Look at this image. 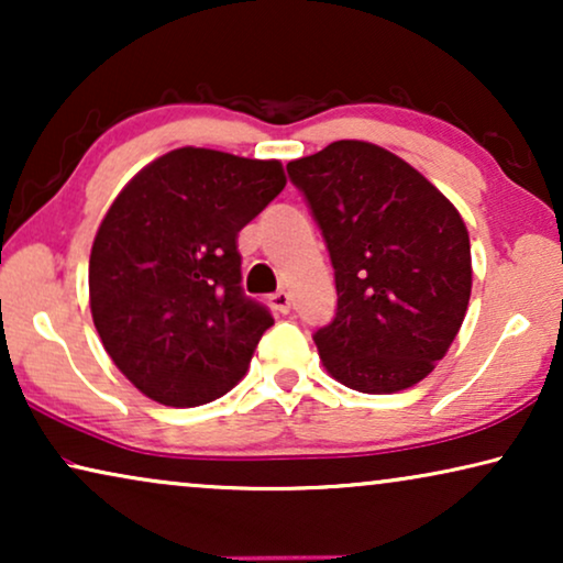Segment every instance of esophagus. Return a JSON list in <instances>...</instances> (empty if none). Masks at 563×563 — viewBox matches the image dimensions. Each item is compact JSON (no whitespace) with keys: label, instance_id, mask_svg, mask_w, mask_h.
I'll return each instance as SVG.
<instances>
[{"label":"esophagus","instance_id":"obj_1","mask_svg":"<svg viewBox=\"0 0 563 563\" xmlns=\"http://www.w3.org/2000/svg\"><path fill=\"white\" fill-rule=\"evenodd\" d=\"M272 307H274L276 312L287 314V312L291 310V297H289V291H284V289L274 291V295H272Z\"/></svg>","mask_w":563,"mask_h":563}]
</instances>
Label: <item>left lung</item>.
<instances>
[{
    "instance_id": "left-lung-1",
    "label": "left lung",
    "mask_w": 563,
    "mask_h": 563,
    "mask_svg": "<svg viewBox=\"0 0 563 563\" xmlns=\"http://www.w3.org/2000/svg\"><path fill=\"white\" fill-rule=\"evenodd\" d=\"M335 276V318L314 330L330 376L366 395L407 389L435 368L464 322L472 249L449 199L395 153L330 143L287 164Z\"/></svg>"
}]
</instances>
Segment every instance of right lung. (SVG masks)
Segmentation results:
<instances>
[{
  "mask_svg": "<svg viewBox=\"0 0 563 563\" xmlns=\"http://www.w3.org/2000/svg\"><path fill=\"white\" fill-rule=\"evenodd\" d=\"M284 184L279 161L179 148L112 202L91 245V318L145 397L197 407L245 374L274 318L245 297L235 238Z\"/></svg>",
  "mask_w": 563,
  "mask_h": 563,
  "instance_id": "add662e5",
  "label": "right lung"
}]
</instances>
